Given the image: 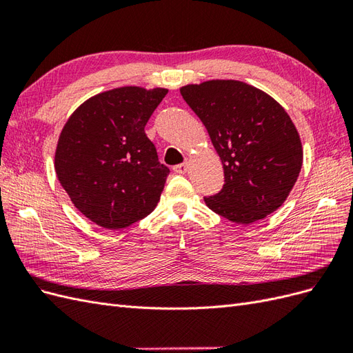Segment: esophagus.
I'll use <instances>...</instances> for the list:
<instances>
[{"label":"esophagus","instance_id":"esophagus-1","mask_svg":"<svg viewBox=\"0 0 353 353\" xmlns=\"http://www.w3.org/2000/svg\"><path fill=\"white\" fill-rule=\"evenodd\" d=\"M188 170V162H184V163H179L176 166H174V172L176 174H185Z\"/></svg>","mask_w":353,"mask_h":353}]
</instances>
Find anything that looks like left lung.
Segmentation results:
<instances>
[{"instance_id":"left-lung-1","label":"left lung","mask_w":353,"mask_h":353,"mask_svg":"<svg viewBox=\"0 0 353 353\" xmlns=\"http://www.w3.org/2000/svg\"><path fill=\"white\" fill-rule=\"evenodd\" d=\"M181 95L206 126L223 165L225 184L205 197L208 208L240 225L279 209L303 162L301 137L287 112L241 81L191 83Z\"/></svg>"}]
</instances>
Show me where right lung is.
Masks as SVG:
<instances>
[{"label":"right lung","mask_w":353,"mask_h":353,"mask_svg":"<svg viewBox=\"0 0 353 353\" xmlns=\"http://www.w3.org/2000/svg\"><path fill=\"white\" fill-rule=\"evenodd\" d=\"M168 90L122 87L94 95L72 113L56 148V174L82 215L121 230L152 213L169 168L144 128Z\"/></svg>","instance_id":"right-lung-1"}]
</instances>
